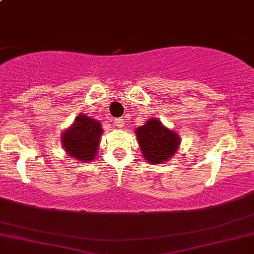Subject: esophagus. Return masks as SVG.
Segmentation results:
<instances>
[{"mask_svg":"<svg viewBox=\"0 0 254 254\" xmlns=\"http://www.w3.org/2000/svg\"><path fill=\"white\" fill-rule=\"evenodd\" d=\"M113 124H115L117 127H123L125 122H124L123 118H116L115 121H113Z\"/></svg>","mask_w":254,"mask_h":254,"instance_id":"1","label":"esophagus"}]
</instances>
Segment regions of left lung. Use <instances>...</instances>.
I'll return each instance as SVG.
<instances>
[{
    "instance_id": "1",
    "label": "left lung",
    "mask_w": 254,
    "mask_h": 254,
    "mask_svg": "<svg viewBox=\"0 0 254 254\" xmlns=\"http://www.w3.org/2000/svg\"><path fill=\"white\" fill-rule=\"evenodd\" d=\"M137 138L142 154L150 164H162L172 157L179 145V136L161 124L156 118L149 119L137 127Z\"/></svg>"
}]
</instances>
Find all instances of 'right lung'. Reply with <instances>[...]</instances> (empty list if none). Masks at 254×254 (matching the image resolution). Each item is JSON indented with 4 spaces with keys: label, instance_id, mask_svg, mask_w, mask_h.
Wrapping results in <instances>:
<instances>
[{
    "label": "right lung",
    "instance_id": "obj_1",
    "mask_svg": "<svg viewBox=\"0 0 254 254\" xmlns=\"http://www.w3.org/2000/svg\"><path fill=\"white\" fill-rule=\"evenodd\" d=\"M101 132L103 129L98 121L80 115L72 127L63 133V147L75 159L83 162L90 161L97 154Z\"/></svg>",
    "mask_w": 254,
    "mask_h": 254
}]
</instances>
